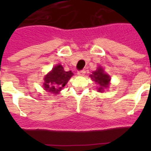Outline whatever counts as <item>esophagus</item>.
Listing matches in <instances>:
<instances>
[{"instance_id": "34e87169", "label": "esophagus", "mask_w": 151, "mask_h": 151, "mask_svg": "<svg viewBox=\"0 0 151 151\" xmlns=\"http://www.w3.org/2000/svg\"><path fill=\"white\" fill-rule=\"evenodd\" d=\"M77 74H78V76H84V75L85 74V69L79 70V71H78Z\"/></svg>"}]
</instances>
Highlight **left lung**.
<instances>
[{
  "label": "left lung",
  "mask_w": 151,
  "mask_h": 151,
  "mask_svg": "<svg viewBox=\"0 0 151 151\" xmlns=\"http://www.w3.org/2000/svg\"><path fill=\"white\" fill-rule=\"evenodd\" d=\"M92 73L93 74L91 75L90 76L91 79H93V81H94L97 85H99L98 91L102 92L104 88H108L109 82L110 81V76L104 73L102 68H98L95 72Z\"/></svg>",
  "instance_id": "1"
}]
</instances>
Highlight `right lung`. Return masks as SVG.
<instances>
[{"label":"right lung","mask_w":151,"mask_h":151,"mask_svg":"<svg viewBox=\"0 0 151 151\" xmlns=\"http://www.w3.org/2000/svg\"><path fill=\"white\" fill-rule=\"evenodd\" d=\"M73 74L71 71H64L61 65H57L44 78V88L48 92L57 94L66 85Z\"/></svg>","instance_id":"right-lung-1"}]
</instances>
